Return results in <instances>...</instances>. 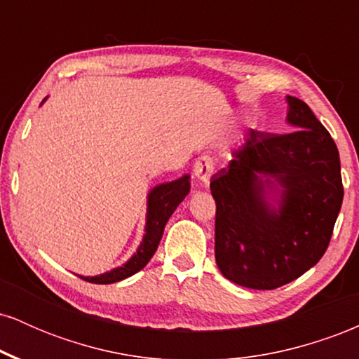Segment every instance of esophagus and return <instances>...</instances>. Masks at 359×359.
Segmentation results:
<instances>
[{"label": "esophagus", "instance_id": "34e87169", "mask_svg": "<svg viewBox=\"0 0 359 359\" xmlns=\"http://www.w3.org/2000/svg\"><path fill=\"white\" fill-rule=\"evenodd\" d=\"M214 174V160L211 156L204 155L201 158H197V162L194 163V175L199 180L204 187H208L209 180H211V175Z\"/></svg>", "mask_w": 359, "mask_h": 359}]
</instances>
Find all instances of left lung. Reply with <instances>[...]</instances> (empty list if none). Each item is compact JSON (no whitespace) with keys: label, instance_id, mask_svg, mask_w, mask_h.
<instances>
[{"label":"left lung","instance_id":"8db88e82","mask_svg":"<svg viewBox=\"0 0 359 359\" xmlns=\"http://www.w3.org/2000/svg\"><path fill=\"white\" fill-rule=\"evenodd\" d=\"M285 101L294 131L250 130L211 179L217 266L257 290L285 285L323 258L344 196L334 140L306 102Z\"/></svg>","mask_w":359,"mask_h":359}]
</instances>
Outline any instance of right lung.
I'll list each match as a JSON object with an SVG mask.
<instances>
[{"instance_id":"right-lung-1","label":"right lung","mask_w":359,"mask_h":359,"mask_svg":"<svg viewBox=\"0 0 359 359\" xmlns=\"http://www.w3.org/2000/svg\"><path fill=\"white\" fill-rule=\"evenodd\" d=\"M189 191H191V175L189 174L182 175L177 180H172V182L155 185L147 196L145 234H143V240L140 243L138 250L133 253V257L128 259L126 263H123L121 266L104 271L101 275H94V277H82V275H79V277L86 282L104 283L106 285V283L125 280L142 270L158 248V243L162 240L168 217L174 214L177 205L182 203Z\"/></svg>"}]
</instances>
